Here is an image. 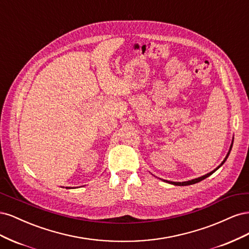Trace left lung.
Wrapping results in <instances>:
<instances>
[{
	"label": "left lung",
	"instance_id": "left-lung-1",
	"mask_svg": "<svg viewBox=\"0 0 249 249\" xmlns=\"http://www.w3.org/2000/svg\"><path fill=\"white\" fill-rule=\"evenodd\" d=\"M232 143H233V137H232V140H231V146H230V149H229V153H228V155L225 156V158H224V160L221 162V164L219 165V166L218 167H216L214 170H212L211 172H209V173H207V175H205V176H202V177H199V178H193V179H190V180H186V182H171V180H166V179H163L164 182H167V183H169V184H172V185H175V186H188V185H193V184H196V183H198V182H200V180H202V179H205L206 178H208V177H210L211 175H213V173L218 169V168H220L222 165L224 164V162L227 161V159H228V157L230 156V153H231V147H232Z\"/></svg>",
	"mask_w": 249,
	"mask_h": 249
}]
</instances>
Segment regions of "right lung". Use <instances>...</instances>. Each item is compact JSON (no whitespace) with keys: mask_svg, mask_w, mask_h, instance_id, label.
<instances>
[{"mask_svg":"<svg viewBox=\"0 0 249 249\" xmlns=\"http://www.w3.org/2000/svg\"><path fill=\"white\" fill-rule=\"evenodd\" d=\"M67 188V189H69V188H71V187H66Z\"/></svg>","mask_w":249,"mask_h":249,"instance_id":"1","label":"right lung"}]
</instances>
